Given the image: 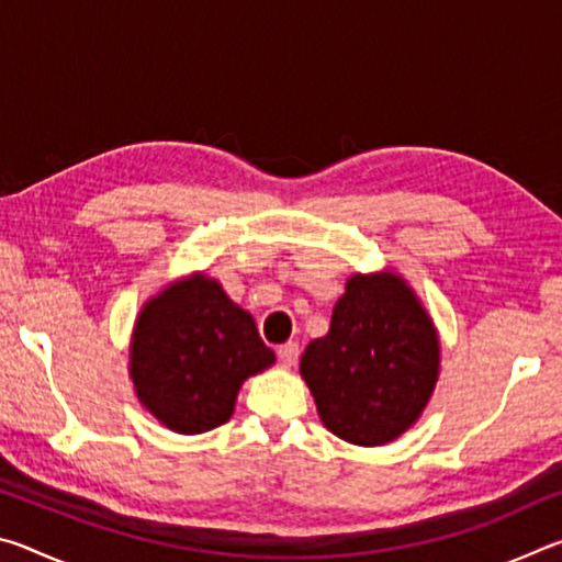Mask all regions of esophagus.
I'll return each mask as SVG.
<instances>
[{
  "mask_svg": "<svg viewBox=\"0 0 562 562\" xmlns=\"http://www.w3.org/2000/svg\"><path fill=\"white\" fill-rule=\"evenodd\" d=\"M297 357H300V347L294 345V341H288V345L278 347V359L282 361V367H294L297 364Z\"/></svg>",
  "mask_w": 562,
  "mask_h": 562,
  "instance_id": "obj_1",
  "label": "esophagus"
}]
</instances>
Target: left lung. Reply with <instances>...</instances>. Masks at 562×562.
Returning a JSON list of instances; mask_svg holds the SVG:
<instances>
[{"mask_svg": "<svg viewBox=\"0 0 562 562\" xmlns=\"http://www.w3.org/2000/svg\"><path fill=\"white\" fill-rule=\"evenodd\" d=\"M439 372V329L394 270L351 274L329 331L300 359L322 424L355 446H384L412 429Z\"/></svg>", "mask_w": 562, "mask_h": 562, "instance_id": "left-lung-1", "label": "left lung"}]
</instances>
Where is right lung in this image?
I'll return each mask as SVG.
<instances>
[{
    "instance_id": "add662e5",
    "label": "right lung",
    "mask_w": 562,
    "mask_h": 562,
    "mask_svg": "<svg viewBox=\"0 0 562 562\" xmlns=\"http://www.w3.org/2000/svg\"><path fill=\"white\" fill-rule=\"evenodd\" d=\"M274 364L252 315L205 272L166 284L131 331L128 376L140 406L176 434L231 422L245 379Z\"/></svg>"
}]
</instances>
